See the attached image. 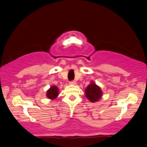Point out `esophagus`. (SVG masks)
<instances>
[{"mask_svg": "<svg viewBox=\"0 0 147 147\" xmlns=\"http://www.w3.org/2000/svg\"><path fill=\"white\" fill-rule=\"evenodd\" d=\"M70 84H72V85H75V84H76V82H75V80L70 81Z\"/></svg>", "mask_w": 147, "mask_h": 147, "instance_id": "34e87169", "label": "esophagus"}]
</instances>
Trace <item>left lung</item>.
<instances>
[{
    "mask_svg": "<svg viewBox=\"0 0 147 147\" xmlns=\"http://www.w3.org/2000/svg\"><path fill=\"white\" fill-rule=\"evenodd\" d=\"M85 95L91 102H95L98 101L102 97V92L100 88L97 86L95 83H91L85 90Z\"/></svg>",
    "mask_w": 147,
    "mask_h": 147,
    "instance_id": "obj_1",
    "label": "left lung"
}]
</instances>
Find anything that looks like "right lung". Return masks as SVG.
<instances>
[{"label":"right lung","mask_w":147,"mask_h":147,"mask_svg":"<svg viewBox=\"0 0 147 147\" xmlns=\"http://www.w3.org/2000/svg\"><path fill=\"white\" fill-rule=\"evenodd\" d=\"M59 95V90L58 88L55 86H52V87H50V88L49 89L47 92V97L49 99H55Z\"/></svg>","instance_id":"add662e5"}]
</instances>
